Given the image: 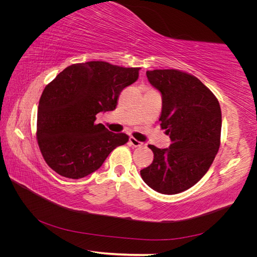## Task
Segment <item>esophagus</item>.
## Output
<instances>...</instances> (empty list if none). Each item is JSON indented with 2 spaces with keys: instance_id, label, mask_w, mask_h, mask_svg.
I'll return each instance as SVG.
<instances>
[{
  "instance_id": "34e87169",
  "label": "esophagus",
  "mask_w": 257,
  "mask_h": 257,
  "mask_svg": "<svg viewBox=\"0 0 257 257\" xmlns=\"http://www.w3.org/2000/svg\"><path fill=\"white\" fill-rule=\"evenodd\" d=\"M128 143H130V145H131V146H133V147H135V148L144 146V144H143V143L138 142L137 139H135L134 137H130V139H128Z\"/></svg>"
}]
</instances>
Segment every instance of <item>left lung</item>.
Instances as JSON below:
<instances>
[{"instance_id":"8db88e82","label":"left lung","mask_w":257,"mask_h":257,"mask_svg":"<svg viewBox=\"0 0 257 257\" xmlns=\"http://www.w3.org/2000/svg\"><path fill=\"white\" fill-rule=\"evenodd\" d=\"M146 74L162 93L159 121L172 145L167 149L148 146L154 158L141 175L154 191L173 195L196 184L211 166L221 144V107L213 93L189 73L154 69Z\"/></svg>"}]
</instances>
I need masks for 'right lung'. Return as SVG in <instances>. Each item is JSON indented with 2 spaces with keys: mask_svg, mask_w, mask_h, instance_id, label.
<instances>
[{
  "mask_svg": "<svg viewBox=\"0 0 257 257\" xmlns=\"http://www.w3.org/2000/svg\"><path fill=\"white\" fill-rule=\"evenodd\" d=\"M139 69L91 61L67 66L46 85L38 104L36 139L53 172L69 179L87 177L128 142L126 134L112 133L95 120L98 112L114 109Z\"/></svg>",
  "mask_w": 257,
  "mask_h": 257,
  "instance_id": "1",
  "label": "right lung"
}]
</instances>
